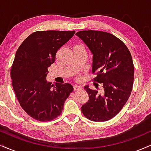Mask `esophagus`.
<instances>
[{
  "instance_id": "obj_1",
  "label": "esophagus",
  "mask_w": 151,
  "mask_h": 151,
  "mask_svg": "<svg viewBox=\"0 0 151 151\" xmlns=\"http://www.w3.org/2000/svg\"><path fill=\"white\" fill-rule=\"evenodd\" d=\"M82 88H81V86L79 85H77V84H75V85H74V90L75 91V90H79V89H81Z\"/></svg>"
}]
</instances>
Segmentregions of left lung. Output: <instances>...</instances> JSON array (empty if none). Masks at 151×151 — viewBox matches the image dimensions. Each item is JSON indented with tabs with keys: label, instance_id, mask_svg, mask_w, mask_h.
<instances>
[{
	"label": "left lung",
	"instance_id": "obj_1",
	"mask_svg": "<svg viewBox=\"0 0 151 151\" xmlns=\"http://www.w3.org/2000/svg\"><path fill=\"white\" fill-rule=\"evenodd\" d=\"M76 35L92 54V73L97 74L94 80L104 87L101 94L89 85L84 86L89 101L81 111L91 121L110 120L122 109L132 91L134 67L131 52L121 40L109 32L83 30Z\"/></svg>",
	"mask_w": 151,
	"mask_h": 151
}]
</instances>
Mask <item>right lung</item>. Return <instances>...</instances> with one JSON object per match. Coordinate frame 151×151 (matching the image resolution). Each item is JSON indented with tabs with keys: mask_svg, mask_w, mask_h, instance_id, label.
<instances>
[{
	"mask_svg": "<svg viewBox=\"0 0 151 151\" xmlns=\"http://www.w3.org/2000/svg\"><path fill=\"white\" fill-rule=\"evenodd\" d=\"M74 33V30L37 31L17 50L10 72L13 87L22 108L36 120L49 121L60 116L73 91L72 84L52 85L46 77L57 52Z\"/></svg>",
	"mask_w": 151,
	"mask_h": 151,
	"instance_id": "right-lung-1",
	"label": "right lung"
}]
</instances>
